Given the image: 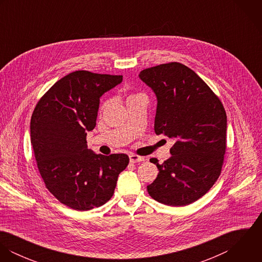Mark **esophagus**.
<instances>
[{
	"mask_svg": "<svg viewBox=\"0 0 262 262\" xmlns=\"http://www.w3.org/2000/svg\"><path fill=\"white\" fill-rule=\"evenodd\" d=\"M129 158H130L131 163H136V162H140V161L145 160L144 156H140V155H137V154H130Z\"/></svg>",
	"mask_w": 262,
	"mask_h": 262,
	"instance_id": "esophagus-1",
	"label": "esophagus"
}]
</instances>
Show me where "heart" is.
<instances>
[{"label":"heart","instance_id":"obj_1","mask_svg":"<svg viewBox=\"0 0 262 262\" xmlns=\"http://www.w3.org/2000/svg\"><path fill=\"white\" fill-rule=\"evenodd\" d=\"M141 94H133V95H130L129 97H128V100L129 99H132V98H135V97H137V96H140ZM107 105H108V101L106 100V101H103L102 102V104H101V106H100V112H103L105 109H106V107H107Z\"/></svg>","mask_w":262,"mask_h":262}]
</instances>
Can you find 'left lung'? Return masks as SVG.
I'll list each match as a JSON object with an SVG mask.
<instances>
[{
    "mask_svg": "<svg viewBox=\"0 0 262 262\" xmlns=\"http://www.w3.org/2000/svg\"><path fill=\"white\" fill-rule=\"evenodd\" d=\"M140 78L157 97L154 131L174 138L171 156L158 164L150 196L173 207L187 206L214 186L226 152L227 116L218 96L193 71L180 62L143 70Z\"/></svg>",
    "mask_w": 262,
    "mask_h": 262,
    "instance_id": "1",
    "label": "left lung"
}]
</instances>
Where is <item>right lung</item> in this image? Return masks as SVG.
I'll use <instances>...</instances> for the list:
<instances>
[{
  "label": "right lung",
  "instance_id": "add662e5",
  "mask_svg": "<svg viewBox=\"0 0 262 262\" xmlns=\"http://www.w3.org/2000/svg\"><path fill=\"white\" fill-rule=\"evenodd\" d=\"M122 79L89 71L71 73L40 98L32 114L30 136L39 173L46 188L76 211L106 204L129 163L127 154L97 155L86 145L100 97Z\"/></svg>",
  "mask_w": 262,
  "mask_h": 262
}]
</instances>
